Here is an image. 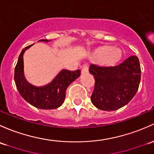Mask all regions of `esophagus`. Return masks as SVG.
<instances>
[{"instance_id": "obj_1", "label": "esophagus", "mask_w": 154, "mask_h": 154, "mask_svg": "<svg viewBox=\"0 0 154 154\" xmlns=\"http://www.w3.org/2000/svg\"><path fill=\"white\" fill-rule=\"evenodd\" d=\"M82 74H86L88 72V67L87 66H83V67L81 69Z\"/></svg>"}]
</instances>
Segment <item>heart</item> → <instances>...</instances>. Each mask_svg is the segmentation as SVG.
<instances>
[{"instance_id": "b5f03b06", "label": "heart", "mask_w": 154, "mask_h": 154, "mask_svg": "<svg viewBox=\"0 0 154 154\" xmlns=\"http://www.w3.org/2000/svg\"><path fill=\"white\" fill-rule=\"evenodd\" d=\"M122 51L120 49L113 48L112 46H104L98 48L94 51L91 57L100 61L106 66H112L120 60Z\"/></svg>"}]
</instances>
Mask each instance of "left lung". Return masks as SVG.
Segmentation results:
<instances>
[{
	"instance_id": "obj_1",
	"label": "left lung",
	"mask_w": 154,
	"mask_h": 154,
	"mask_svg": "<svg viewBox=\"0 0 154 154\" xmlns=\"http://www.w3.org/2000/svg\"><path fill=\"white\" fill-rule=\"evenodd\" d=\"M95 79L91 103L103 111H115L127 105L138 91L141 69L137 56H131L115 66L91 64Z\"/></svg>"
}]
</instances>
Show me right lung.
I'll list each match as a JSON object with an SVG mask.
<instances>
[{
    "mask_svg": "<svg viewBox=\"0 0 154 154\" xmlns=\"http://www.w3.org/2000/svg\"><path fill=\"white\" fill-rule=\"evenodd\" d=\"M48 42L51 40H40ZM33 44L22 50L14 69V82L21 97L27 103L40 109H55L63 103L68 86L80 76V70L63 69L52 81L46 85L37 87L29 83L23 73V54Z\"/></svg>",
    "mask_w": 154,
    "mask_h": 154,
    "instance_id": "right-lung-1",
    "label": "right lung"
}]
</instances>
